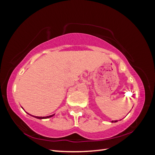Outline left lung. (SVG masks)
I'll return each instance as SVG.
<instances>
[{"instance_id":"1","label":"left lung","mask_w":155,"mask_h":155,"mask_svg":"<svg viewBox=\"0 0 155 155\" xmlns=\"http://www.w3.org/2000/svg\"><path fill=\"white\" fill-rule=\"evenodd\" d=\"M117 120L116 121H112V122H117Z\"/></svg>"}]
</instances>
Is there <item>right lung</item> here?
Listing matches in <instances>:
<instances>
[{"label": "right lung", "mask_w": 155, "mask_h": 155, "mask_svg": "<svg viewBox=\"0 0 155 155\" xmlns=\"http://www.w3.org/2000/svg\"><path fill=\"white\" fill-rule=\"evenodd\" d=\"M55 114H53V115H51V116H46V117H38V116H33V117H36V118H38V119H45V118H49V117H52V116H53Z\"/></svg>", "instance_id": "add662e5"}]
</instances>
